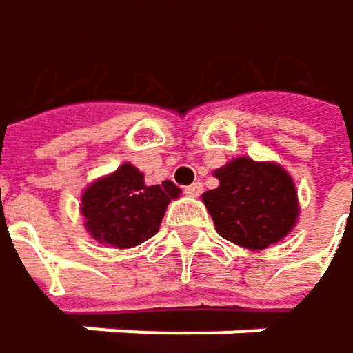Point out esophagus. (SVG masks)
Listing matches in <instances>:
<instances>
[{
	"instance_id": "obj_1",
	"label": "esophagus",
	"mask_w": 353,
	"mask_h": 353,
	"mask_svg": "<svg viewBox=\"0 0 353 353\" xmlns=\"http://www.w3.org/2000/svg\"><path fill=\"white\" fill-rule=\"evenodd\" d=\"M202 189H204V185L200 183V181H196V183H191V185H187L183 191L187 193V196H191V198H198L200 193H202Z\"/></svg>"
}]
</instances>
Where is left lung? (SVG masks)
<instances>
[{
    "label": "left lung",
    "mask_w": 353,
    "mask_h": 353,
    "mask_svg": "<svg viewBox=\"0 0 353 353\" xmlns=\"http://www.w3.org/2000/svg\"><path fill=\"white\" fill-rule=\"evenodd\" d=\"M219 187L202 200L221 238L250 250L280 242L296 223L299 204L290 174L268 162L236 157L214 172Z\"/></svg>",
    "instance_id": "8db88e82"
}]
</instances>
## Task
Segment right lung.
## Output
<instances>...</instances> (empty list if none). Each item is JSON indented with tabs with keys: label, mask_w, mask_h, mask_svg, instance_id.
Listing matches in <instances>:
<instances>
[{
	"label": "right lung",
	"mask_w": 353,
	"mask_h": 353,
	"mask_svg": "<svg viewBox=\"0 0 353 353\" xmlns=\"http://www.w3.org/2000/svg\"><path fill=\"white\" fill-rule=\"evenodd\" d=\"M179 193L172 181L147 187L143 172L121 164L83 191L81 214L88 232L101 244L132 248L157 234L168 202Z\"/></svg>",
	"instance_id": "1"
}]
</instances>
